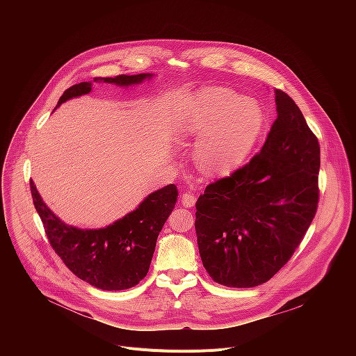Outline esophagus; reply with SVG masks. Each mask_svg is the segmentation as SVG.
Listing matches in <instances>:
<instances>
[{
  "mask_svg": "<svg viewBox=\"0 0 356 356\" xmlns=\"http://www.w3.org/2000/svg\"><path fill=\"white\" fill-rule=\"evenodd\" d=\"M195 195L194 194H191V193H183V195H181V204H183V207H187V209H191V207H194V204H195Z\"/></svg>",
  "mask_w": 356,
  "mask_h": 356,
  "instance_id": "34e87169",
  "label": "esophagus"
}]
</instances>
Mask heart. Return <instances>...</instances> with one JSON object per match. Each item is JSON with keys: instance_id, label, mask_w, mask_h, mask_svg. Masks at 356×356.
<instances>
[{"instance_id": "b5f03b06", "label": "heart", "mask_w": 356, "mask_h": 356, "mask_svg": "<svg viewBox=\"0 0 356 356\" xmlns=\"http://www.w3.org/2000/svg\"><path fill=\"white\" fill-rule=\"evenodd\" d=\"M266 114L255 98H242L229 88L201 91L180 117L179 132L194 138V163L209 176H225L239 168L255 149Z\"/></svg>"}]
</instances>
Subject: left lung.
I'll return each mask as SVG.
<instances>
[{
    "label": "left lung",
    "instance_id": "obj_1",
    "mask_svg": "<svg viewBox=\"0 0 356 356\" xmlns=\"http://www.w3.org/2000/svg\"><path fill=\"white\" fill-rule=\"evenodd\" d=\"M277 118L258 155L206 187L195 202L198 252L214 282L272 279L306 235L318 204L320 145L300 108L275 90Z\"/></svg>",
    "mask_w": 356,
    "mask_h": 356
}]
</instances>
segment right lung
<instances>
[{
  "label": "right lung",
  "instance_id": "right-lung-1",
  "mask_svg": "<svg viewBox=\"0 0 356 356\" xmlns=\"http://www.w3.org/2000/svg\"><path fill=\"white\" fill-rule=\"evenodd\" d=\"M150 73L117 77H95L94 83L120 87L140 84L152 79ZM91 81H81L67 88L56 108L70 98L88 94ZM33 206L43 222L47 239L63 264L81 280L101 290H125L136 286L147 273L156 239L177 201L175 184L150 193L125 217L106 228L81 229L65 224L50 210L31 180Z\"/></svg>",
  "mask_w": 356,
  "mask_h": 356
}]
</instances>
